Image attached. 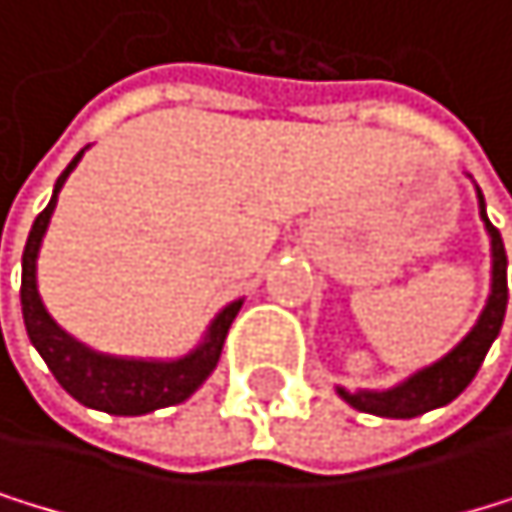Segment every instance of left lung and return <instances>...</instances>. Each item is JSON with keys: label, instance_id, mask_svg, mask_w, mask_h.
Masks as SVG:
<instances>
[{"label": "left lung", "instance_id": "left-lung-1", "mask_svg": "<svg viewBox=\"0 0 512 512\" xmlns=\"http://www.w3.org/2000/svg\"><path fill=\"white\" fill-rule=\"evenodd\" d=\"M478 194V217L485 223V232L491 239V292L485 299V308L478 314V321L469 327V333L459 340L450 352H444L441 359L412 371L409 377H403L400 384L384 387V390H346L336 387V393L343 400L368 415H381V418H415L425 415L431 409H441L447 403H453L459 393H463L475 371L482 368L485 355L491 349V343L497 340L500 324H504L507 314V251H504V239L500 232L491 226L488 210H485V194L475 185Z\"/></svg>", "mask_w": 512, "mask_h": 512}]
</instances>
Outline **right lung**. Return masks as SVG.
Segmentation results:
<instances>
[{"mask_svg": "<svg viewBox=\"0 0 512 512\" xmlns=\"http://www.w3.org/2000/svg\"><path fill=\"white\" fill-rule=\"evenodd\" d=\"M84 150L56 179L53 198H49L46 210L34 220L27 235L24 258H21V314H24L27 336L34 349L43 355L46 368L62 384V390L75 396L81 406L100 409L109 415H147L153 409L185 403L207 381L210 371L217 368L226 333L245 299H235L213 314V321L207 324L198 346L179 355V359H128V355H109L90 349L81 340H75L68 330H62L40 299L37 289L40 245L49 229V220H53L59 191L71 176V169L81 163Z\"/></svg>", "mask_w": 512, "mask_h": 512, "instance_id": "right-lung-1", "label": "right lung"}]
</instances>
